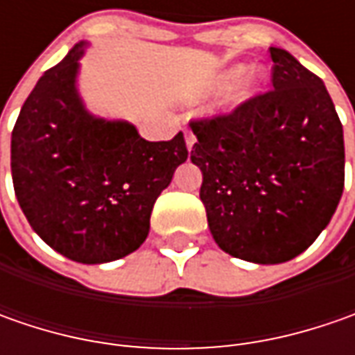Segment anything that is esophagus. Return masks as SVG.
Wrapping results in <instances>:
<instances>
[{
	"instance_id": "1",
	"label": "esophagus",
	"mask_w": 355,
	"mask_h": 355,
	"mask_svg": "<svg viewBox=\"0 0 355 355\" xmlns=\"http://www.w3.org/2000/svg\"><path fill=\"white\" fill-rule=\"evenodd\" d=\"M193 146H196V136H193V132H185V148L191 152Z\"/></svg>"
}]
</instances>
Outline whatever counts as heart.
<instances>
[{
	"label": "heart",
	"mask_w": 355,
	"mask_h": 355,
	"mask_svg": "<svg viewBox=\"0 0 355 355\" xmlns=\"http://www.w3.org/2000/svg\"><path fill=\"white\" fill-rule=\"evenodd\" d=\"M266 73L263 67H251L245 71L243 64H231L221 69L217 75H213V78L207 85L209 92H217L223 90L227 86L230 87L221 101V110L223 112H235L239 108L247 106V104L254 101L261 90L265 87Z\"/></svg>",
	"instance_id": "obj_1"
}]
</instances>
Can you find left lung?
Listing matches in <instances>:
<instances>
[{"mask_svg":"<svg viewBox=\"0 0 355 355\" xmlns=\"http://www.w3.org/2000/svg\"><path fill=\"white\" fill-rule=\"evenodd\" d=\"M272 89L227 116L193 122L191 162L215 243L254 265L304 252L344 191V130L322 78L270 47Z\"/></svg>","mask_w":355,"mask_h":355,"instance_id":"left-lung-1","label":"left lung"}]
</instances>
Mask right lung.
<instances>
[{
    "mask_svg": "<svg viewBox=\"0 0 355 355\" xmlns=\"http://www.w3.org/2000/svg\"><path fill=\"white\" fill-rule=\"evenodd\" d=\"M78 41L41 76L11 134L13 189L51 249L83 265L112 263L142 245L157 196L187 159L184 134L148 142L124 118L92 114L78 89Z\"/></svg>",
    "mask_w": 355,
    "mask_h": 355,
    "instance_id": "obj_1",
    "label": "right lung"
}]
</instances>
